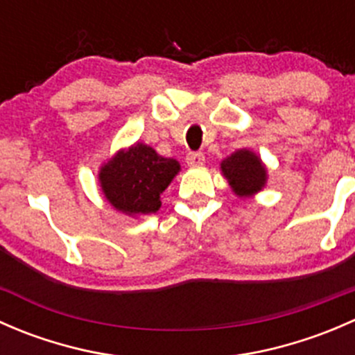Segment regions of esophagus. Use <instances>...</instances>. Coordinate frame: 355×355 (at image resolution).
Here are the masks:
<instances>
[{
  "instance_id": "esophagus-1",
  "label": "esophagus",
  "mask_w": 355,
  "mask_h": 355,
  "mask_svg": "<svg viewBox=\"0 0 355 355\" xmlns=\"http://www.w3.org/2000/svg\"><path fill=\"white\" fill-rule=\"evenodd\" d=\"M187 164H189V166H200V164H204V155H202V153H189V155H187Z\"/></svg>"
}]
</instances>
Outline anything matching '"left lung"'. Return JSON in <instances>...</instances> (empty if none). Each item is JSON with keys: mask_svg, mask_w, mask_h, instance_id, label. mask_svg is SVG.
<instances>
[{"mask_svg": "<svg viewBox=\"0 0 355 355\" xmlns=\"http://www.w3.org/2000/svg\"><path fill=\"white\" fill-rule=\"evenodd\" d=\"M221 175L239 198H252L266 187L268 168L250 149H237L220 163Z\"/></svg>", "mask_w": 355, "mask_h": 355, "instance_id": "left-lung-1", "label": "left lung"}]
</instances>
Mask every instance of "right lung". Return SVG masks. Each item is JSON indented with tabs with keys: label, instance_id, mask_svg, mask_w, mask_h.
I'll list each match as a JSON object with an SVG mask.
<instances>
[{
	"label": "right lung",
	"instance_id": "right-lung-1",
	"mask_svg": "<svg viewBox=\"0 0 355 355\" xmlns=\"http://www.w3.org/2000/svg\"><path fill=\"white\" fill-rule=\"evenodd\" d=\"M178 171L177 159L159 156L151 146L135 142L101 164L98 180L103 196L114 209L139 218L159 209L161 194Z\"/></svg>",
	"mask_w": 355,
	"mask_h": 355
}]
</instances>
